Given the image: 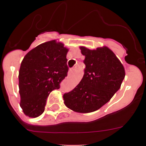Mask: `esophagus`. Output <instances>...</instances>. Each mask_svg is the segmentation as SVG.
<instances>
[{"mask_svg":"<svg viewBox=\"0 0 146 146\" xmlns=\"http://www.w3.org/2000/svg\"><path fill=\"white\" fill-rule=\"evenodd\" d=\"M74 70H75V68H71V69H70V70H68V75H71L72 73H73V72H74Z\"/></svg>","mask_w":146,"mask_h":146,"instance_id":"esophagus-1","label":"esophagus"}]
</instances>
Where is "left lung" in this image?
Returning <instances> with one entry per match:
<instances>
[{
	"instance_id": "left-lung-1",
	"label": "left lung",
	"mask_w": 146,
	"mask_h": 146,
	"mask_svg": "<svg viewBox=\"0 0 146 146\" xmlns=\"http://www.w3.org/2000/svg\"><path fill=\"white\" fill-rule=\"evenodd\" d=\"M85 56V73L72 91L64 94V104L79 113L99 110L111 100L121 88L125 70L121 61L107 46L90 50L80 46Z\"/></svg>"
}]
</instances>
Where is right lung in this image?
Returning a JSON list of instances; mask_svg holds the SVG:
<instances>
[{
  "label": "right lung",
  "mask_w": 146,
  "mask_h": 146,
  "mask_svg": "<svg viewBox=\"0 0 146 146\" xmlns=\"http://www.w3.org/2000/svg\"><path fill=\"white\" fill-rule=\"evenodd\" d=\"M68 51L64 44L51 40L38 45L24 57L18 78L20 105L26 116H40L50 92L59 89L68 70Z\"/></svg>",
  "instance_id": "obj_1"
}]
</instances>
